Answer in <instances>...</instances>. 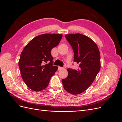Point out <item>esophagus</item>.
<instances>
[{
	"label": "esophagus",
	"mask_w": 122,
	"mask_h": 122,
	"mask_svg": "<svg viewBox=\"0 0 122 122\" xmlns=\"http://www.w3.org/2000/svg\"><path fill=\"white\" fill-rule=\"evenodd\" d=\"M63 69V68L61 67H58V70H61V69Z\"/></svg>",
	"instance_id": "34e87169"
}]
</instances>
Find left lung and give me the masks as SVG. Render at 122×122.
<instances>
[{
	"label": "left lung",
	"instance_id": "left-lung-1",
	"mask_svg": "<svg viewBox=\"0 0 122 122\" xmlns=\"http://www.w3.org/2000/svg\"><path fill=\"white\" fill-rule=\"evenodd\" d=\"M65 37L72 47L74 61L79 68L68 69V77L62 82L69 93L79 94L90 86L100 70V54L97 45L86 36L75 34L66 35Z\"/></svg>",
	"mask_w": 122,
	"mask_h": 122
}]
</instances>
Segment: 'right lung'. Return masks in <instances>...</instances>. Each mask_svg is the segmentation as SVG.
Listing matches in <instances>:
<instances>
[{
  "instance_id": "add662e5",
  "label": "right lung",
  "mask_w": 122,
  "mask_h": 122,
  "mask_svg": "<svg viewBox=\"0 0 122 122\" xmlns=\"http://www.w3.org/2000/svg\"><path fill=\"white\" fill-rule=\"evenodd\" d=\"M62 36L61 34L39 35L32 39L21 52L19 67L22 78L32 91L46 88L57 71L58 67L53 66L51 50L58 45Z\"/></svg>"
}]
</instances>
